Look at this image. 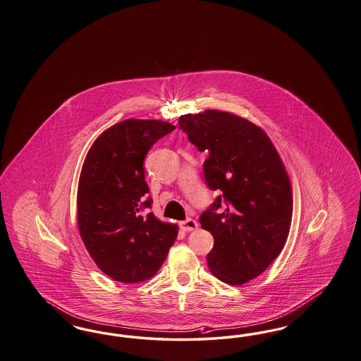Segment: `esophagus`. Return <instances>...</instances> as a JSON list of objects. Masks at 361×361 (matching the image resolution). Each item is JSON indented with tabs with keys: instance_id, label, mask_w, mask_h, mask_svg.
I'll use <instances>...</instances> for the list:
<instances>
[{
	"instance_id": "34e87169",
	"label": "esophagus",
	"mask_w": 361,
	"mask_h": 361,
	"mask_svg": "<svg viewBox=\"0 0 361 361\" xmlns=\"http://www.w3.org/2000/svg\"><path fill=\"white\" fill-rule=\"evenodd\" d=\"M180 227H181V230H184V231H195V230H197L199 224H197V221L193 220V219H187V220H184V221L180 223Z\"/></svg>"
}]
</instances>
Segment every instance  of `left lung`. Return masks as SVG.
<instances>
[{"mask_svg":"<svg viewBox=\"0 0 361 361\" xmlns=\"http://www.w3.org/2000/svg\"><path fill=\"white\" fill-rule=\"evenodd\" d=\"M180 129L200 152L207 150L204 177L223 192L200 223L214 236L207 255L217 279L242 286L262 274L288 240L293 192L274 145L255 123L227 111L205 110L180 116Z\"/></svg>","mask_w":361,"mask_h":361,"instance_id":"obj_1","label":"left lung"}]
</instances>
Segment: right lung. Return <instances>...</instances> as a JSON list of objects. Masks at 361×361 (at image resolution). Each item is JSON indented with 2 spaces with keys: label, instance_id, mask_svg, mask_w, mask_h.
Here are the masks:
<instances>
[{
  "label": "right lung",
  "instance_id": "add662e5",
  "mask_svg": "<svg viewBox=\"0 0 361 361\" xmlns=\"http://www.w3.org/2000/svg\"><path fill=\"white\" fill-rule=\"evenodd\" d=\"M176 126L159 119H126L104 130L90 147L78 185V228L90 257L116 282H142L159 271L178 227L152 212L144 159Z\"/></svg>",
  "mask_w": 361,
  "mask_h": 361
}]
</instances>
